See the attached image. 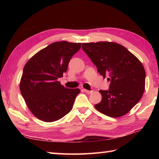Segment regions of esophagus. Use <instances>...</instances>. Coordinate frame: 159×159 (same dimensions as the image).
Listing matches in <instances>:
<instances>
[{
    "mask_svg": "<svg viewBox=\"0 0 159 159\" xmlns=\"http://www.w3.org/2000/svg\"><path fill=\"white\" fill-rule=\"evenodd\" d=\"M83 92H85V93H89V94L92 92V91L87 90V89H83Z\"/></svg>",
    "mask_w": 159,
    "mask_h": 159,
    "instance_id": "1",
    "label": "esophagus"
}]
</instances>
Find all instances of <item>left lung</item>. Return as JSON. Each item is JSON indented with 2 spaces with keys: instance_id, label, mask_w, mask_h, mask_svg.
Masks as SVG:
<instances>
[{
  "instance_id": "1",
  "label": "left lung",
  "mask_w": 159,
  "mask_h": 159,
  "mask_svg": "<svg viewBox=\"0 0 159 159\" xmlns=\"http://www.w3.org/2000/svg\"><path fill=\"white\" fill-rule=\"evenodd\" d=\"M82 48L98 72L109 75V89L100 90L102 100L96 109L111 117L129 112L140 100L145 90L146 72L140 61L124 46L109 42L83 43Z\"/></svg>"
}]
</instances>
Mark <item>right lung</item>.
<instances>
[{"instance_id": "1", "label": "right lung", "mask_w": 159, "mask_h": 159, "mask_svg": "<svg viewBox=\"0 0 159 159\" xmlns=\"http://www.w3.org/2000/svg\"><path fill=\"white\" fill-rule=\"evenodd\" d=\"M80 47L81 43H52L24 67L20 92L29 110L40 120L52 122L72 110L80 89L64 87L57 79L66 72L71 58Z\"/></svg>"}]
</instances>
